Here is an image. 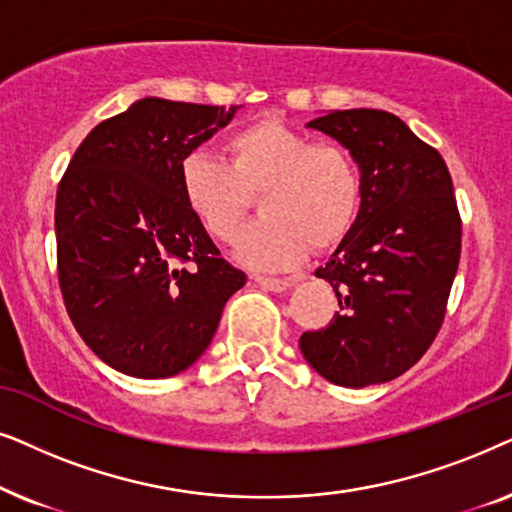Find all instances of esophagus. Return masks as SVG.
<instances>
[{"label":"esophagus","instance_id":"esophagus-1","mask_svg":"<svg viewBox=\"0 0 512 512\" xmlns=\"http://www.w3.org/2000/svg\"><path fill=\"white\" fill-rule=\"evenodd\" d=\"M255 283L260 285L264 290H271V292H283L288 290L292 283V278H274V276H255Z\"/></svg>","mask_w":512,"mask_h":512}]
</instances>
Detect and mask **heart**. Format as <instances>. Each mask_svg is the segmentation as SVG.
<instances>
[{
	"label": "heart",
	"mask_w": 512,
	"mask_h": 512,
	"mask_svg": "<svg viewBox=\"0 0 512 512\" xmlns=\"http://www.w3.org/2000/svg\"><path fill=\"white\" fill-rule=\"evenodd\" d=\"M227 163L208 152L180 161V192L201 227L231 243L257 201L262 217L238 236V260L283 269L306 248L342 243L358 220L363 175L339 142H311L278 119H260L224 140Z\"/></svg>",
	"instance_id": "b5f03b06"
}]
</instances>
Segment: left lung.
<instances>
[{
    "label": "left lung",
    "mask_w": 512,
    "mask_h": 512,
    "mask_svg": "<svg viewBox=\"0 0 512 512\" xmlns=\"http://www.w3.org/2000/svg\"><path fill=\"white\" fill-rule=\"evenodd\" d=\"M356 156L358 220L318 278L339 299L330 325L299 337L320 377L384 384L410 370L438 337L461 257V215L447 163L384 109H337L309 121Z\"/></svg>",
    "instance_id": "obj_1"
}]
</instances>
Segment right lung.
<instances>
[{
    "label": "right lung",
    "instance_id": "obj_1",
    "mask_svg": "<svg viewBox=\"0 0 512 512\" xmlns=\"http://www.w3.org/2000/svg\"><path fill=\"white\" fill-rule=\"evenodd\" d=\"M236 109L142 98L95 126L60 180V292L81 339L114 370L140 379L187 370L243 288L177 177Z\"/></svg>",
    "mask_w": 512,
    "mask_h": 512
}]
</instances>
